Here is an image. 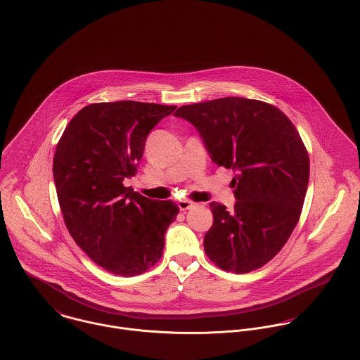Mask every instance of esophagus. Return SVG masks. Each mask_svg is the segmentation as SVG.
Masks as SVG:
<instances>
[{
	"mask_svg": "<svg viewBox=\"0 0 360 360\" xmlns=\"http://www.w3.org/2000/svg\"><path fill=\"white\" fill-rule=\"evenodd\" d=\"M194 205H195V204L191 202V201H188V200H181V201H179V207H180V210H183V212L191 209Z\"/></svg>",
	"mask_w": 360,
	"mask_h": 360,
	"instance_id": "esophagus-1",
	"label": "esophagus"
}]
</instances>
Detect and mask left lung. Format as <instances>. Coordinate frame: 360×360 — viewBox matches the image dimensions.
<instances>
[{"mask_svg":"<svg viewBox=\"0 0 360 360\" xmlns=\"http://www.w3.org/2000/svg\"><path fill=\"white\" fill-rule=\"evenodd\" d=\"M174 116L197 127L217 166L237 172L234 210L209 204L206 255L226 271L257 270L281 251L302 212L309 155L298 130L277 106L240 97L184 105Z\"/></svg>","mask_w":360,"mask_h":360,"instance_id":"1","label":"left lung"}]
</instances>
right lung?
Instances as JSON below:
<instances>
[{"label": "right lung", "mask_w": 360, "mask_h": 360, "mask_svg": "<svg viewBox=\"0 0 360 360\" xmlns=\"http://www.w3.org/2000/svg\"><path fill=\"white\" fill-rule=\"evenodd\" d=\"M177 106L90 103L66 126L52 173L65 224L76 244L116 276L144 273L160 259L179 206L124 187L137 173L150 131Z\"/></svg>", "instance_id": "obj_1"}]
</instances>
